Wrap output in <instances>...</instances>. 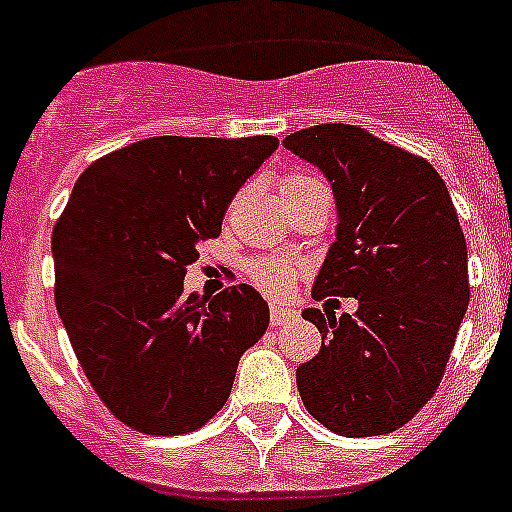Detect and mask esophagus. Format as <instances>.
Masks as SVG:
<instances>
[{
    "mask_svg": "<svg viewBox=\"0 0 512 512\" xmlns=\"http://www.w3.org/2000/svg\"><path fill=\"white\" fill-rule=\"evenodd\" d=\"M295 318H297V315L289 310V307L271 305L269 320H271V325H274V328H284V325H292V323H295Z\"/></svg>",
    "mask_w": 512,
    "mask_h": 512,
    "instance_id": "esophagus-1",
    "label": "esophagus"
}]
</instances>
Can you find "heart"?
<instances>
[{"label": "heart", "instance_id": "obj_1", "mask_svg": "<svg viewBox=\"0 0 512 512\" xmlns=\"http://www.w3.org/2000/svg\"><path fill=\"white\" fill-rule=\"evenodd\" d=\"M310 189H325V184L320 182L318 176L310 174H289L282 179V200H292L297 194H305ZM248 277L256 287H261L269 295H284L292 287V279H295V264L282 256H264V259H253L248 264Z\"/></svg>", "mask_w": 512, "mask_h": 512}]
</instances>
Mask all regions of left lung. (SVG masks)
<instances>
[{"label":"left lung","instance_id":"8db88e82","mask_svg":"<svg viewBox=\"0 0 512 512\" xmlns=\"http://www.w3.org/2000/svg\"><path fill=\"white\" fill-rule=\"evenodd\" d=\"M284 148L333 187L336 241L312 297H356L354 315L307 307L323 333L297 369L307 413L338 436H384L441 384L469 305L467 241L451 194L425 158L356 125L297 130Z\"/></svg>","mask_w":512,"mask_h":512}]
</instances>
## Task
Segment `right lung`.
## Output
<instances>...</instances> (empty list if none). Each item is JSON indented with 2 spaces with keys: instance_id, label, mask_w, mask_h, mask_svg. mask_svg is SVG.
<instances>
[{
  "instance_id": "obj_1",
  "label": "right lung",
  "mask_w": 512,
  "mask_h": 512,
  "mask_svg": "<svg viewBox=\"0 0 512 512\" xmlns=\"http://www.w3.org/2000/svg\"><path fill=\"white\" fill-rule=\"evenodd\" d=\"M277 146L274 135H158L97 158L74 184L51 238L56 307L89 384L133 431L202 428L269 328L253 287L205 300L184 295V277Z\"/></svg>"
}]
</instances>
